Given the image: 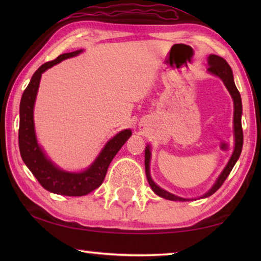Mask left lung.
<instances>
[{"label": "left lung", "instance_id": "8db88e82", "mask_svg": "<svg viewBox=\"0 0 261 261\" xmlns=\"http://www.w3.org/2000/svg\"><path fill=\"white\" fill-rule=\"evenodd\" d=\"M208 71L211 73L215 74V76L220 77L222 79V82L224 83V85L228 88L229 93L232 96L233 100V129H235V149H233V153L229 160L227 167L224 168V170L222 171V174L220 175V177L216 180L215 184L213 185L208 192L205 193L201 198H206L210 197L213 194L214 192L218 191V190L221 188V185L224 183V180L230 174V171L232 170L233 166L237 162L238 158L241 155L242 152V147H243V129H242V99H241V94L238 92L237 87L233 83V76H232V70L229 67V64L227 63V61L220 57L218 55H210L208 57ZM149 159H151V152H149V147L147 146L145 148V170H146V177L149 185L154 192H155L158 196H160L162 198H166V199L169 200H178V201H185L188 199H184V198H180L175 196V194H171L169 192H167L166 190H163L161 188H159L158 185L153 182V179L151 178V175H149Z\"/></svg>", "mask_w": 261, "mask_h": 261}]
</instances>
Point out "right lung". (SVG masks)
<instances>
[{
	"instance_id": "right-lung-1",
	"label": "right lung",
	"mask_w": 261,
	"mask_h": 261,
	"mask_svg": "<svg viewBox=\"0 0 261 261\" xmlns=\"http://www.w3.org/2000/svg\"><path fill=\"white\" fill-rule=\"evenodd\" d=\"M82 50L65 53L56 57L55 60L42 64L33 73L30 84L25 88L19 107L18 144L21 159L43 189L53 193L70 197L85 196L99 188L106 177L110 162L132 135L131 130H123L117 134L106 144L102 152L99 154L93 165L83 173H67L59 169L48 160L45 153L38 145L34 132L33 107L41 74L53 65L69 57L76 56Z\"/></svg>"
}]
</instances>
